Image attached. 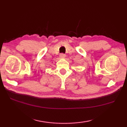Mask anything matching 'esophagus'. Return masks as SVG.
<instances>
[{"instance_id": "34e87169", "label": "esophagus", "mask_w": 127, "mask_h": 127, "mask_svg": "<svg viewBox=\"0 0 127 127\" xmlns=\"http://www.w3.org/2000/svg\"><path fill=\"white\" fill-rule=\"evenodd\" d=\"M59 57H60V58H65V55H64V54H63V53H61V54H60V56H59Z\"/></svg>"}]
</instances>
